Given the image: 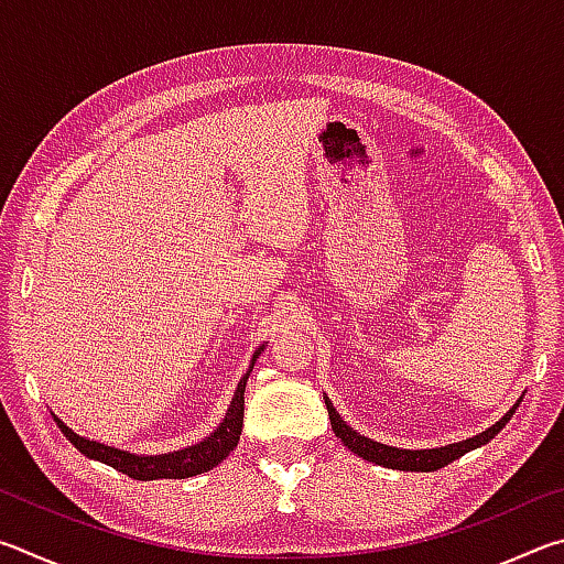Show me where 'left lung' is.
I'll use <instances>...</instances> for the list:
<instances>
[{
    "label": "left lung",
    "instance_id": "1",
    "mask_svg": "<svg viewBox=\"0 0 564 564\" xmlns=\"http://www.w3.org/2000/svg\"><path fill=\"white\" fill-rule=\"evenodd\" d=\"M518 405H520V400L510 408V413H505L492 427H488V431H482L480 435H475V437H467V441H463V443L433 447V451H403V447H390V445H383V443H376V441H370V437L352 431V427L338 415V410L333 408V403L326 398V408H328V415H330L333 433H336V437H340V443L346 445L350 453L360 455L362 460H368V463L393 467V470H405V473L441 470V467L457 460L460 455L470 453V451H475V447H480L485 443H490L492 437L498 435L505 425H508V420L512 417L514 410H518Z\"/></svg>",
    "mask_w": 564,
    "mask_h": 564
}]
</instances>
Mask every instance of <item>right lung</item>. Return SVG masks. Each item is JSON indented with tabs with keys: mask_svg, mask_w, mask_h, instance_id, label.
Returning <instances> with one entry per match:
<instances>
[{
	"mask_svg": "<svg viewBox=\"0 0 564 564\" xmlns=\"http://www.w3.org/2000/svg\"><path fill=\"white\" fill-rule=\"evenodd\" d=\"M263 346L253 352L251 366H248L246 376L238 383L236 393L231 398V405H228V413L221 420V425L206 437V441L188 445L184 451H174V453H164V455H133L127 451H119V447L111 445H101L97 441H87V437L76 435L72 427H66L59 417L54 415L56 425L64 433L66 441H69L76 451L82 455L91 457V460H99L104 465H111L113 470H119L123 475L133 477V480H184V477H194L202 475L206 470H214V467L226 460L228 453L238 445V437H241V427H243V393H246V380L251 376L256 358L261 356Z\"/></svg>",
	"mask_w": 564,
	"mask_h": 564,
	"instance_id": "add662e5",
	"label": "right lung"
}]
</instances>
